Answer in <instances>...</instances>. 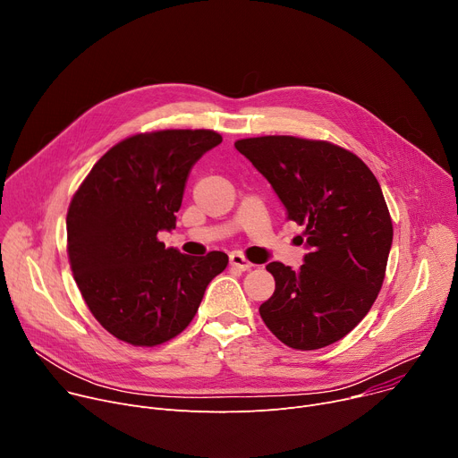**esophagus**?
I'll list each match as a JSON object with an SVG mask.
<instances>
[{"label":"esophagus","instance_id":"34e87169","mask_svg":"<svg viewBox=\"0 0 458 458\" xmlns=\"http://www.w3.org/2000/svg\"><path fill=\"white\" fill-rule=\"evenodd\" d=\"M230 265L233 267V268H237V270H241V272H246V270H250L254 265L248 261L242 254H239V252H232L230 254Z\"/></svg>","mask_w":458,"mask_h":458}]
</instances>
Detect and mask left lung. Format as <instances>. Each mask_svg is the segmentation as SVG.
I'll use <instances>...</instances> for the list:
<instances>
[{
    "instance_id": "1",
    "label": "left lung",
    "mask_w": 458,
    "mask_h": 458,
    "mask_svg": "<svg viewBox=\"0 0 458 458\" xmlns=\"http://www.w3.org/2000/svg\"><path fill=\"white\" fill-rule=\"evenodd\" d=\"M270 182L288 221L305 226L309 254L294 270L268 263L276 290L259 314L284 345L314 351L342 340L377 300L393 244L382 188L354 153L323 140L235 142Z\"/></svg>"
}]
</instances>
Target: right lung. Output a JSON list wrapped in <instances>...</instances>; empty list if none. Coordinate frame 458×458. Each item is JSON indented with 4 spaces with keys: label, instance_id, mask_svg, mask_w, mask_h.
<instances>
[{
    "label": "right lung",
    "instance_id": "obj_1",
    "mask_svg": "<svg viewBox=\"0 0 458 458\" xmlns=\"http://www.w3.org/2000/svg\"><path fill=\"white\" fill-rule=\"evenodd\" d=\"M223 137L210 130L140 133L113 146L74 193L67 252L89 310L122 342L153 347L193 319L228 256L165 248L193 164Z\"/></svg>",
    "mask_w": 458,
    "mask_h": 458
}]
</instances>
